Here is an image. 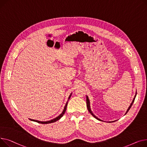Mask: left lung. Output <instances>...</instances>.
<instances>
[{
  "label": "left lung",
  "instance_id": "1",
  "mask_svg": "<svg viewBox=\"0 0 147 147\" xmlns=\"http://www.w3.org/2000/svg\"><path fill=\"white\" fill-rule=\"evenodd\" d=\"M136 94H135V97H134V99H133V100H132V102H131V105L129 106V107H128V109H127V111H126V113H125V115L127 113V111L129 110V109H131V106H132V105H133V103H134V101H135V97H136ZM87 108H88V111L90 112V113L91 114V115L93 116V117H94L95 118H96V119H97V120H101V119H98L97 117H96V116H95L93 113H92V111H91V108H90V100H89V98H88V96H87ZM102 121V120H101ZM115 122V121H112V122Z\"/></svg>",
  "mask_w": 147,
  "mask_h": 147
}]
</instances>
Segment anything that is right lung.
I'll use <instances>...</instances> for the list:
<instances>
[{
    "label": "right lung",
    "instance_id": "right-lung-1",
    "mask_svg": "<svg viewBox=\"0 0 147 147\" xmlns=\"http://www.w3.org/2000/svg\"><path fill=\"white\" fill-rule=\"evenodd\" d=\"M71 95H72V93L71 94V95L69 96V98H68V100H69V99L70 98V97H71ZM67 100V101H68ZM67 101L66 102V105H65V107H64V109H63V111H62V113L60 114L59 116H58L57 117H56V118H55V119H52V120H49V121H46V122H41V121H38V120H34V119H30V120H32V121H34V122H37V123H41V124H48V123H53V122H56V121H57L58 120H59L60 118H61L63 116V115L65 114V111H66V107H67Z\"/></svg>",
    "mask_w": 147,
    "mask_h": 147
}]
</instances>
